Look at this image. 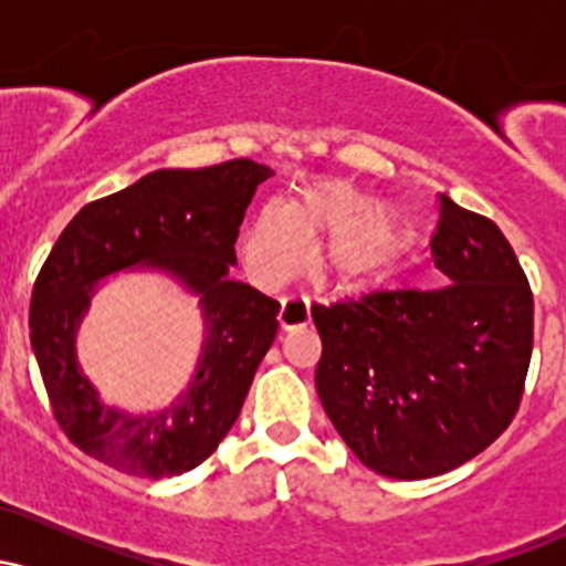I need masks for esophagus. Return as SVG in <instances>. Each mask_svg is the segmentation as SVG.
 I'll return each instance as SVG.
<instances>
[{
  "label": "esophagus",
  "instance_id": "esophagus-1",
  "mask_svg": "<svg viewBox=\"0 0 566 566\" xmlns=\"http://www.w3.org/2000/svg\"><path fill=\"white\" fill-rule=\"evenodd\" d=\"M311 314H308V297L305 295H287L282 301V308H279V324L284 329H295L308 324Z\"/></svg>",
  "mask_w": 566,
  "mask_h": 566
}]
</instances>
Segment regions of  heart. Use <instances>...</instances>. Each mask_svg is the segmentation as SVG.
I'll use <instances>...</instances> for the list:
<instances>
[{"mask_svg": "<svg viewBox=\"0 0 566 566\" xmlns=\"http://www.w3.org/2000/svg\"><path fill=\"white\" fill-rule=\"evenodd\" d=\"M378 205L373 193L348 180L305 188L292 207L265 205L242 237L247 274L263 287H276L301 271L311 242L329 237L316 258L324 282L340 290L375 287L415 237L405 212Z\"/></svg>", "mask_w": 566, "mask_h": 566, "instance_id": "heart-1", "label": "heart"}]
</instances>
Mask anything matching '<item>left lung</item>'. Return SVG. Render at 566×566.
Returning <instances> with one entry per match:
<instances>
[{
	"mask_svg": "<svg viewBox=\"0 0 566 566\" xmlns=\"http://www.w3.org/2000/svg\"><path fill=\"white\" fill-rule=\"evenodd\" d=\"M431 290L311 305L316 391L350 452L415 482L469 463L511 426L532 356V290L490 218L439 193Z\"/></svg>",
	"mask_w": 566,
	"mask_h": 566,
	"instance_id": "left-lung-1",
	"label": "left lung"
}]
</instances>
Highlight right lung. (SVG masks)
Wrapping results in <instances>:
<instances>
[{"label":"right lung","instance_id":"right-lung-1","mask_svg":"<svg viewBox=\"0 0 566 566\" xmlns=\"http://www.w3.org/2000/svg\"><path fill=\"white\" fill-rule=\"evenodd\" d=\"M265 165L231 159L201 170H157L84 205L63 229L31 292V346L63 433L90 458L140 479L205 463L237 423L255 369L276 335L279 303L229 279L239 226ZM129 264H154L202 297L208 335L200 367L157 416L103 406L73 356L92 284Z\"/></svg>","mask_w":566,"mask_h":566}]
</instances>
